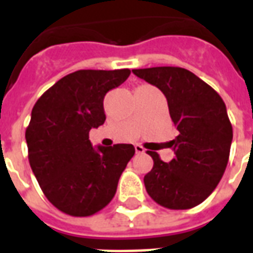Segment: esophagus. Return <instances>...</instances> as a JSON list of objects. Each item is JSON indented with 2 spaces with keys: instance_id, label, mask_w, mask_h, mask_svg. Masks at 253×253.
I'll return each instance as SVG.
<instances>
[{
  "instance_id": "34e87169",
  "label": "esophagus",
  "mask_w": 253,
  "mask_h": 253,
  "mask_svg": "<svg viewBox=\"0 0 253 253\" xmlns=\"http://www.w3.org/2000/svg\"><path fill=\"white\" fill-rule=\"evenodd\" d=\"M135 153L138 154L145 153V149H143V146H141V145H135Z\"/></svg>"
}]
</instances>
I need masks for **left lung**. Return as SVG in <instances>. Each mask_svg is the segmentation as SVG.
Masks as SVG:
<instances>
[{
    "mask_svg": "<svg viewBox=\"0 0 253 253\" xmlns=\"http://www.w3.org/2000/svg\"><path fill=\"white\" fill-rule=\"evenodd\" d=\"M132 73L165 94L179 135L168 142L175 152L169 163L148 152L153 168L143 177L149 196L170 210L198 206L211 194L226 169L233 138L221 96L187 69L159 66Z\"/></svg>",
    "mask_w": 253,
    "mask_h": 253,
    "instance_id": "8db88e82",
    "label": "left lung"
}]
</instances>
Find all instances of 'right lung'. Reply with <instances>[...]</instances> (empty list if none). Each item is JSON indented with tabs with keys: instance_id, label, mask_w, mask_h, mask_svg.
Returning a JSON list of instances; mask_svg holds the SVG:
<instances>
[{
	"instance_id": "add662e5",
	"label": "right lung",
	"mask_w": 253,
	"mask_h": 253,
	"mask_svg": "<svg viewBox=\"0 0 253 253\" xmlns=\"http://www.w3.org/2000/svg\"><path fill=\"white\" fill-rule=\"evenodd\" d=\"M121 70H77L48 88L32 108L25 130L28 160L43 194L58 210L89 217L115 196L135 153L128 143L92 148L90 128L105 121V93L130 76Z\"/></svg>"
}]
</instances>
